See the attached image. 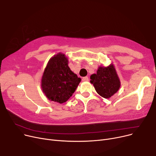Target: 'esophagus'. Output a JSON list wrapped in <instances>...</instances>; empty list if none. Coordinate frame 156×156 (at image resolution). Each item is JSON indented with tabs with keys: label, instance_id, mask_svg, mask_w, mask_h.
<instances>
[{
	"label": "esophagus",
	"instance_id": "esophagus-1",
	"mask_svg": "<svg viewBox=\"0 0 156 156\" xmlns=\"http://www.w3.org/2000/svg\"><path fill=\"white\" fill-rule=\"evenodd\" d=\"M82 81H88V76L83 77V78H82Z\"/></svg>",
	"mask_w": 156,
	"mask_h": 156
}]
</instances>
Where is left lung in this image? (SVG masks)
<instances>
[{
	"label": "left lung",
	"instance_id": "left-lung-1",
	"mask_svg": "<svg viewBox=\"0 0 156 156\" xmlns=\"http://www.w3.org/2000/svg\"><path fill=\"white\" fill-rule=\"evenodd\" d=\"M90 83L96 92L105 99H109L120 88L121 83L114 65L99 66L96 74L90 76Z\"/></svg>",
	"mask_w": 156,
	"mask_h": 156
}]
</instances>
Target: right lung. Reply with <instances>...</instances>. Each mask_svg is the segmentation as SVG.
<instances>
[{
    "label": "right lung",
    "instance_id": "right-lung-1",
    "mask_svg": "<svg viewBox=\"0 0 156 156\" xmlns=\"http://www.w3.org/2000/svg\"><path fill=\"white\" fill-rule=\"evenodd\" d=\"M81 81L68 66V59L59 53L48 61L41 81V87L47 99L60 104L66 102Z\"/></svg>",
    "mask_w": 156,
    "mask_h": 156
}]
</instances>
